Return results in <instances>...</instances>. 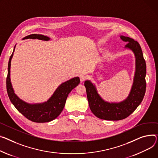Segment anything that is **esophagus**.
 I'll return each mask as SVG.
<instances>
[{
    "mask_svg": "<svg viewBox=\"0 0 158 158\" xmlns=\"http://www.w3.org/2000/svg\"><path fill=\"white\" fill-rule=\"evenodd\" d=\"M79 77H80V81H81V82H82L83 81H85L86 79V76L84 75V74L80 75Z\"/></svg>",
    "mask_w": 158,
    "mask_h": 158,
    "instance_id": "esophagus-1",
    "label": "esophagus"
}]
</instances>
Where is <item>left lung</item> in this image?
I'll use <instances>...</instances> for the list:
<instances>
[{
    "label": "left lung",
    "instance_id": "1",
    "mask_svg": "<svg viewBox=\"0 0 158 158\" xmlns=\"http://www.w3.org/2000/svg\"><path fill=\"white\" fill-rule=\"evenodd\" d=\"M121 39L127 42L124 49L131 51L135 58V71L133 82L127 98L119 102L105 100L98 92L96 85L91 81L85 82L89 108L97 118L109 121L125 119L133 113L142 102L146 89V64L140 44L133 39L120 35Z\"/></svg>",
    "mask_w": 158,
    "mask_h": 158
}]
</instances>
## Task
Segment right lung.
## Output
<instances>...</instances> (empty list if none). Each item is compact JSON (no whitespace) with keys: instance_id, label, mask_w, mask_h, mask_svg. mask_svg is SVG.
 <instances>
[{"instance_id":"obj_1","label":"right lung","mask_w":158,"mask_h":158,"mask_svg":"<svg viewBox=\"0 0 158 158\" xmlns=\"http://www.w3.org/2000/svg\"><path fill=\"white\" fill-rule=\"evenodd\" d=\"M31 39L48 41L49 37L41 34H31L25 37L23 39ZM13 52L9 58L7 69L6 87L9 98L16 109L28 119L35 123H46L56 119L61 114L65 105L67 98L70 92L80 82L78 77L72 78L61 85L56 89L51 97L43 103H30L20 99L15 93L10 81V63L14 55Z\"/></svg>"}]
</instances>
